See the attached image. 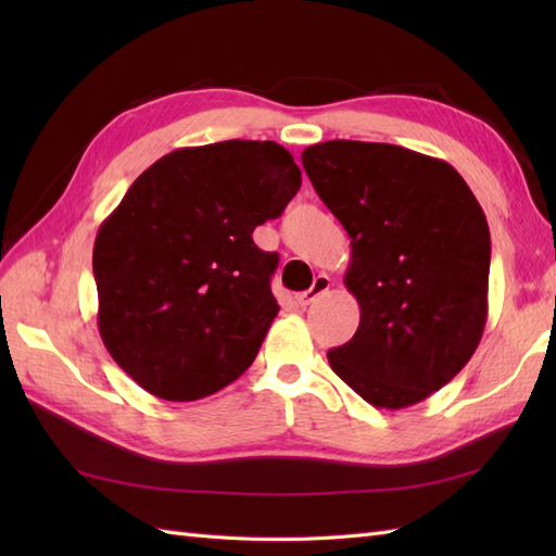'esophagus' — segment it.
I'll list each match as a JSON object with an SVG mask.
<instances>
[{
	"mask_svg": "<svg viewBox=\"0 0 556 556\" xmlns=\"http://www.w3.org/2000/svg\"><path fill=\"white\" fill-rule=\"evenodd\" d=\"M329 285H332V279H329L327 275H317L313 279V287L308 291H301L296 296V303L301 305V308H305V305H311L315 299H320L323 293L329 289Z\"/></svg>",
	"mask_w": 556,
	"mask_h": 556,
	"instance_id": "esophagus-1",
	"label": "esophagus"
}]
</instances>
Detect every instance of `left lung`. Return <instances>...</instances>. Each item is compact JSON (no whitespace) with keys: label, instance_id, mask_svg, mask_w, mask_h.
<instances>
[{"label":"left lung","instance_id":"1","mask_svg":"<svg viewBox=\"0 0 556 556\" xmlns=\"http://www.w3.org/2000/svg\"><path fill=\"white\" fill-rule=\"evenodd\" d=\"M303 169L351 239L361 325L327 353L375 408H406L464 370L488 323L490 229L460 174L416 150L327 140Z\"/></svg>","mask_w":556,"mask_h":556}]
</instances>
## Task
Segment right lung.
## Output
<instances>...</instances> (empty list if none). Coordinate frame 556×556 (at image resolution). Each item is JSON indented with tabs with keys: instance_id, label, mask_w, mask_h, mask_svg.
Returning a JSON list of instances; mask_svg holds the SVG:
<instances>
[{
	"instance_id": "add662e5",
	"label": "right lung",
	"mask_w": 556,
	"mask_h": 556,
	"mask_svg": "<svg viewBox=\"0 0 556 556\" xmlns=\"http://www.w3.org/2000/svg\"><path fill=\"white\" fill-rule=\"evenodd\" d=\"M301 188L291 152L224 140L160 157L100 224L98 327L116 365L164 401L219 392L251 368L279 313L277 253L253 231Z\"/></svg>"
}]
</instances>
